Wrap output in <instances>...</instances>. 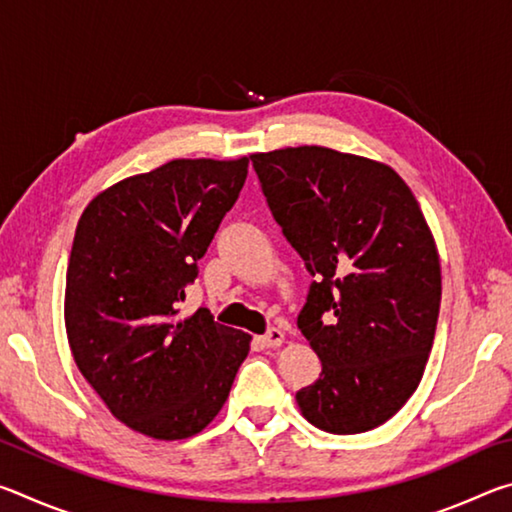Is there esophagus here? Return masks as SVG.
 <instances>
[{"instance_id": "obj_1", "label": "esophagus", "mask_w": 512, "mask_h": 512, "mask_svg": "<svg viewBox=\"0 0 512 512\" xmlns=\"http://www.w3.org/2000/svg\"><path fill=\"white\" fill-rule=\"evenodd\" d=\"M259 343L266 345V348H280V345L284 343V332L282 329H268V332L264 336H259Z\"/></svg>"}]
</instances>
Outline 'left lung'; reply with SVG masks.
<instances>
[{
    "instance_id": "1",
    "label": "left lung",
    "mask_w": 512,
    "mask_h": 512,
    "mask_svg": "<svg viewBox=\"0 0 512 512\" xmlns=\"http://www.w3.org/2000/svg\"><path fill=\"white\" fill-rule=\"evenodd\" d=\"M273 219L314 275L298 327L323 370L296 393L329 433L379 427L409 402L440 309L438 248L418 201L384 162L327 146L250 155ZM329 310L334 326L322 323Z\"/></svg>"
}]
</instances>
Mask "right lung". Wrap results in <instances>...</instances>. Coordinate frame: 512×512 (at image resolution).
<instances>
[{
	"label": "right lung",
	"instance_id": "right-lung-1",
	"mask_svg": "<svg viewBox=\"0 0 512 512\" xmlns=\"http://www.w3.org/2000/svg\"><path fill=\"white\" fill-rule=\"evenodd\" d=\"M246 176L248 158L171 160L103 189L76 225L69 348L110 413L149 438L201 433L248 357L253 336L178 309Z\"/></svg>",
	"mask_w": 512,
	"mask_h": 512
}]
</instances>
